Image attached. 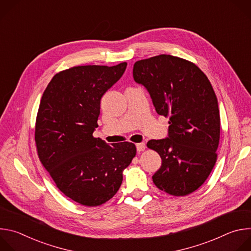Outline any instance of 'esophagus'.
I'll return each instance as SVG.
<instances>
[{"label": "esophagus", "instance_id": "1", "mask_svg": "<svg viewBox=\"0 0 251 251\" xmlns=\"http://www.w3.org/2000/svg\"><path fill=\"white\" fill-rule=\"evenodd\" d=\"M145 148H146L145 143H139V144H137V151L138 152L145 151Z\"/></svg>", "mask_w": 251, "mask_h": 251}]
</instances>
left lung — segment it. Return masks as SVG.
<instances>
[{"mask_svg":"<svg viewBox=\"0 0 251 251\" xmlns=\"http://www.w3.org/2000/svg\"><path fill=\"white\" fill-rule=\"evenodd\" d=\"M133 77L147 88L157 113L170 119L169 138L147 143L162 159L153 183L171 196H188L205 182L218 160L216 93L194 62L170 54L136 61Z\"/></svg>","mask_w":251,"mask_h":251,"instance_id":"1","label":"left lung"}]
</instances>
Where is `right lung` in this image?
Listing matches in <instances>:
<instances>
[{
	"label": "right lung",
	"mask_w": 251,
	"mask_h": 251,
	"mask_svg": "<svg viewBox=\"0 0 251 251\" xmlns=\"http://www.w3.org/2000/svg\"><path fill=\"white\" fill-rule=\"evenodd\" d=\"M127 63L79 65L48 84L35 119L41 163L57 189L85 206H98L118 192L123 171L136 156L133 143L108 145L93 136L102 95L123 75Z\"/></svg>",
	"instance_id": "right-lung-1"
}]
</instances>
